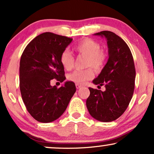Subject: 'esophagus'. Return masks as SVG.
Here are the masks:
<instances>
[{
	"instance_id": "esophagus-1",
	"label": "esophagus",
	"mask_w": 154,
	"mask_h": 154,
	"mask_svg": "<svg viewBox=\"0 0 154 154\" xmlns=\"http://www.w3.org/2000/svg\"><path fill=\"white\" fill-rule=\"evenodd\" d=\"M82 87V85H78V84H76V88H77V89H79Z\"/></svg>"
}]
</instances>
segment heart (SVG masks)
I'll list each match as a JSON object with an SVG mask.
<instances>
[{"label": "heart", "instance_id": "1", "mask_svg": "<svg viewBox=\"0 0 154 154\" xmlns=\"http://www.w3.org/2000/svg\"><path fill=\"white\" fill-rule=\"evenodd\" d=\"M77 53L87 56L85 67H93L96 69H100L104 67L106 60V53L101 50L99 42L89 38H85L77 42L74 47ZM60 63L66 70H70L74 67L75 57L69 50H65L60 55ZM94 72L91 67L81 70H75L68 75L69 81L78 85H84L87 81L94 77Z\"/></svg>", "mask_w": 154, "mask_h": 154}]
</instances>
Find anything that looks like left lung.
<instances>
[{
    "label": "left lung",
    "instance_id": "obj_1",
    "mask_svg": "<svg viewBox=\"0 0 154 154\" xmlns=\"http://www.w3.org/2000/svg\"><path fill=\"white\" fill-rule=\"evenodd\" d=\"M94 35L105 37L107 40L108 61L93 80L94 85H104L106 90L89 87L86 105L93 118L109 122L122 116L129 106L135 87V66L131 50L123 39L111 31Z\"/></svg>",
    "mask_w": 154,
    "mask_h": 154
}]
</instances>
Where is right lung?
<instances>
[{
	"mask_svg": "<svg viewBox=\"0 0 154 154\" xmlns=\"http://www.w3.org/2000/svg\"><path fill=\"white\" fill-rule=\"evenodd\" d=\"M72 38L44 32L35 37L25 48L20 62V89L23 102L38 122L48 123L65 112L76 91L73 82L52 87L50 81L65 80L60 55Z\"/></svg>",
	"mask_w": 154,
	"mask_h": 154,
	"instance_id": "obj_1",
	"label": "right lung"
}]
</instances>
